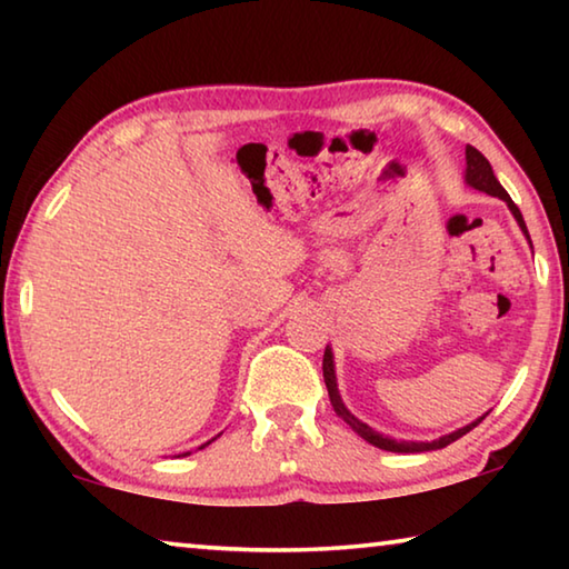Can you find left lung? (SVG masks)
I'll list each match as a JSON object with an SVG mask.
<instances>
[{
    "mask_svg": "<svg viewBox=\"0 0 569 569\" xmlns=\"http://www.w3.org/2000/svg\"><path fill=\"white\" fill-rule=\"evenodd\" d=\"M465 180H467V186H471L475 190H481V192H487V196L505 200L507 208L512 210V216L517 218L519 228H522V233H525L527 240H529L525 218H522V213H519V208L512 203V198H509V192H507L502 186H499V180L495 178V170H492V166H489V160H487L485 156H481V152H479L477 148H471V146H467V170H465ZM529 246H532V243H529ZM323 381H326V389H329V399H331L333 411L339 413V417H341L346 423H349V427L356 431V435L369 441V445H373V447L387 449V451H399V455H413V451L445 449L447 445H451V441H457L459 437H465L467 431L475 429L477 423L487 417V413H485V417H479L477 421H471V423H467V427L451 431V435H445V437H439V439H435V441H401V439L397 441V439H391V437L379 435V431H373V429L369 427V423L359 421L349 409L343 407L341 393H339V383H336L333 353H331L329 346H326V353H323Z\"/></svg>",
    "mask_w": 569,
    "mask_h": 569,
    "instance_id": "8db88e82",
    "label": "left lung"
}]
</instances>
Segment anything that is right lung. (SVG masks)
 <instances>
[{
  "instance_id": "1",
  "label": "right lung",
  "mask_w": 569,
  "mask_h": 569,
  "mask_svg": "<svg viewBox=\"0 0 569 569\" xmlns=\"http://www.w3.org/2000/svg\"><path fill=\"white\" fill-rule=\"evenodd\" d=\"M208 445H210V441H208ZM203 447H206V445H203ZM203 447H200V449H203Z\"/></svg>"
}]
</instances>
